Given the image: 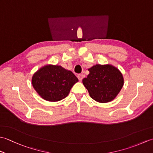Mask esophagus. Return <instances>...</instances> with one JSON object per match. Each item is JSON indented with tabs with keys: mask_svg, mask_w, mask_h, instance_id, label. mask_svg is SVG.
Returning a JSON list of instances; mask_svg holds the SVG:
<instances>
[{
	"mask_svg": "<svg viewBox=\"0 0 153 153\" xmlns=\"http://www.w3.org/2000/svg\"><path fill=\"white\" fill-rule=\"evenodd\" d=\"M77 77H78V79L79 81H82V79L85 77V76H84L83 74H79L78 76H77Z\"/></svg>",
	"mask_w": 153,
	"mask_h": 153,
	"instance_id": "obj_1",
	"label": "esophagus"
}]
</instances>
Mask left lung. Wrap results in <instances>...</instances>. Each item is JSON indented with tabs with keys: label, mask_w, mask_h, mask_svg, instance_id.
<instances>
[{
	"label": "left lung",
	"mask_w": 153,
	"mask_h": 153,
	"mask_svg": "<svg viewBox=\"0 0 153 153\" xmlns=\"http://www.w3.org/2000/svg\"><path fill=\"white\" fill-rule=\"evenodd\" d=\"M83 83L90 97L97 102L112 101L122 89L123 78L122 73L112 65L96 64L89 69Z\"/></svg>",
	"instance_id": "left-lung-1"
}]
</instances>
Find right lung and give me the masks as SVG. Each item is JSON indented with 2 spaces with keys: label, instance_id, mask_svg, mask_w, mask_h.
I'll return each instance as SVG.
<instances>
[{
  "label": "right lung",
  "instance_id": "obj_1",
  "mask_svg": "<svg viewBox=\"0 0 153 153\" xmlns=\"http://www.w3.org/2000/svg\"><path fill=\"white\" fill-rule=\"evenodd\" d=\"M31 82L42 98L56 102L66 98L78 79L71 71L60 66L47 65L33 74Z\"/></svg>",
  "mask_w": 153,
  "mask_h": 153
}]
</instances>
